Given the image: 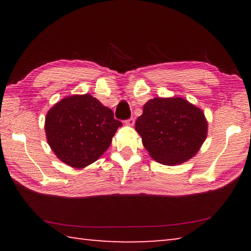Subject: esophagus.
<instances>
[{"label": "esophagus", "mask_w": 251, "mask_h": 251, "mask_svg": "<svg viewBox=\"0 0 251 251\" xmlns=\"http://www.w3.org/2000/svg\"><path fill=\"white\" fill-rule=\"evenodd\" d=\"M125 123H126V125H128V126H133L134 124H135V118H128V120H126L125 121Z\"/></svg>", "instance_id": "1"}]
</instances>
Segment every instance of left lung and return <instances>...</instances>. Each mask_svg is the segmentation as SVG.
Returning a JSON list of instances; mask_svg holds the SVG:
<instances>
[{
  "label": "left lung",
  "mask_w": 251,
  "mask_h": 251,
  "mask_svg": "<svg viewBox=\"0 0 251 251\" xmlns=\"http://www.w3.org/2000/svg\"><path fill=\"white\" fill-rule=\"evenodd\" d=\"M135 128L143 145L163 165L181 164L196 154L207 136L201 109L180 97H156L144 105Z\"/></svg>",
  "instance_id": "8db88e82"
}]
</instances>
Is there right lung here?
I'll use <instances>...</instances> for the list:
<instances>
[{
    "label": "right lung",
    "mask_w": 251,
    "mask_h": 251,
    "mask_svg": "<svg viewBox=\"0 0 251 251\" xmlns=\"http://www.w3.org/2000/svg\"><path fill=\"white\" fill-rule=\"evenodd\" d=\"M120 126L113 110L90 94L66 97L45 118L49 145L63 163L75 168L99 159Z\"/></svg>",
    "instance_id": "1"
}]
</instances>
